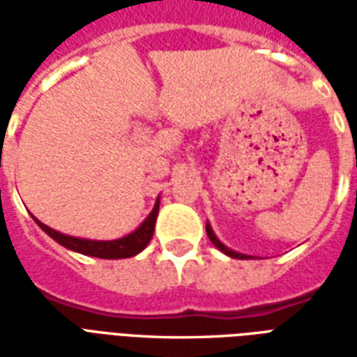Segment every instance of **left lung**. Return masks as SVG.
<instances>
[{"instance_id":"1","label":"left lung","mask_w":357,"mask_h":357,"mask_svg":"<svg viewBox=\"0 0 357 357\" xmlns=\"http://www.w3.org/2000/svg\"><path fill=\"white\" fill-rule=\"evenodd\" d=\"M206 235H208V239L212 241V245H214V247H216V248H220V250H222L224 255L231 256V258H237V260H248V258H250V256L241 255V252H235V250H231V248L225 247L224 243H222V241L218 239L216 235H214V231H212V227H210V224H206Z\"/></svg>"}]
</instances>
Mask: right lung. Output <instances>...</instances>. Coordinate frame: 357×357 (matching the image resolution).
<instances>
[{
	"label": "right lung",
	"mask_w": 357,
	"mask_h": 357,
	"mask_svg": "<svg viewBox=\"0 0 357 357\" xmlns=\"http://www.w3.org/2000/svg\"><path fill=\"white\" fill-rule=\"evenodd\" d=\"M158 206H160V199H156L155 208L153 212L145 218V222L122 239L114 241H91V239H80V237H70L65 233L51 229L50 225L42 224L40 220H36V224L42 227L43 231L50 235L51 239H55L59 245H63L68 250L80 252L86 256H95V258H105V260H118V258H132V256L139 255L143 248L147 247L149 241L153 239L155 233L156 216H158Z\"/></svg>",
	"instance_id": "add662e5"
}]
</instances>
